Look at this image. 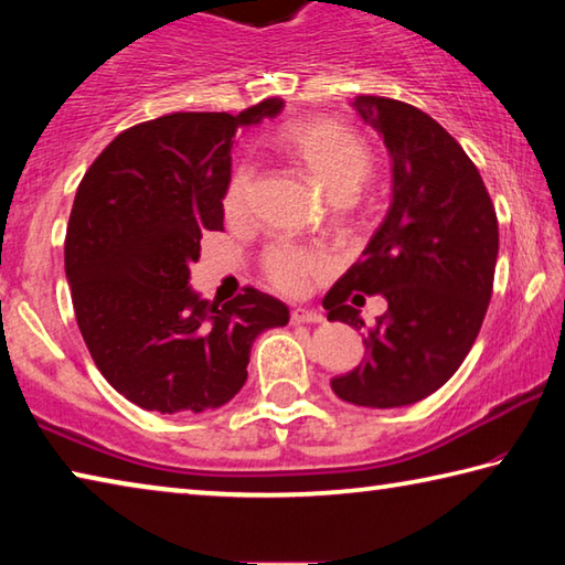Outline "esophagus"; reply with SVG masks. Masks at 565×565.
I'll return each instance as SVG.
<instances>
[{
    "mask_svg": "<svg viewBox=\"0 0 565 565\" xmlns=\"http://www.w3.org/2000/svg\"><path fill=\"white\" fill-rule=\"evenodd\" d=\"M291 321L294 323H321L323 317L319 311H309V309H294L291 311Z\"/></svg>",
    "mask_w": 565,
    "mask_h": 565,
    "instance_id": "34e87169",
    "label": "esophagus"
}]
</instances>
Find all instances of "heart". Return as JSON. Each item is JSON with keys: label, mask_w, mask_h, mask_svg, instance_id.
<instances>
[{"label": "heart", "mask_w": 565, "mask_h": 565, "mask_svg": "<svg viewBox=\"0 0 565 565\" xmlns=\"http://www.w3.org/2000/svg\"><path fill=\"white\" fill-rule=\"evenodd\" d=\"M276 147L299 167L313 184H319L339 209L359 194L371 174V151L356 134L337 121L313 119L286 124L276 134ZM252 191V169L242 167L228 181L226 212L238 216L246 209ZM264 271L271 286L284 294H303L323 271V259L317 252L294 246H274L264 256Z\"/></svg>", "instance_id": "heart-1"}]
</instances>
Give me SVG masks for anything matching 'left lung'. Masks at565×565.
I'll return each instance as SVG.
<instances>
[{
  "mask_svg": "<svg viewBox=\"0 0 565 565\" xmlns=\"http://www.w3.org/2000/svg\"><path fill=\"white\" fill-rule=\"evenodd\" d=\"M359 117L391 157V204L361 259L323 296L329 321L361 331L363 296L388 311L363 337L366 356L331 379L339 398L396 408L451 379L481 331L499 259V222L461 145L426 111L386 97H356Z\"/></svg>",
  "mask_w": 565,
  "mask_h": 565,
  "instance_id": "8db88e82",
  "label": "left lung"
}]
</instances>
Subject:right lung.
<instances>
[{
    "mask_svg": "<svg viewBox=\"0 0 565 565\" xmlns=\"http://www.w3.org/2000/svg\"><path fill=\"white\" fill-rule=\"evenodd\" d=\"M284 109L177 111L121 131L76 189L64 271L102 376L159 414L218 408L242 391L252 343L289 309L248 286L218 306L189 286L202 236L224 228L232 147L242 127Z\"/></svg>",
    "mask_w": 565,
    "mask_h": 565,
    "instance_id": "add662e5",
    "label": "right lung"
}]
</instances>
